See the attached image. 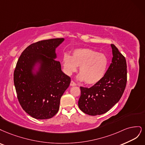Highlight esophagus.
Returning a JSON list of instances; mask_svg holds the SVG:
<instances>
[{
	"label": "esophagus",
	"instance_id": "1",
	"mask_svg": "<svg viewBox=\"0 0 145 145\" xmlns=\"http://www.w3.org/2000/svg\"><path fill=\"white\" fill-rule=\"evenodd\" d=\"M76 86V84L73 81H72L71 82V86Z\"/></svg>",
	"mask_w": 145,
	"mask_h": 145
}]
</instances>
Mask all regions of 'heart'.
Instances as JSON below:
<instances>
[{"mask_svg": "<svg viewBox=\"0 0 145 145\" xmlns=\"http://www.w3.org/2000/svg\"><path fill=\"white\" fill-rule=\"evenodd\" d=\"M63 62L64 71L68 74L76 72L79 67V79L90 85L103 78L108 66V59L104 55L88 48L75 49L72 57L65 54Z\"/></svg>", "mask_w": 145, "mask_h": 145, "instance_id": "b5f03b06", "label": "heart"}]
</instances>
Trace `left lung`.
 Listing matches in <instances>:
<instances>
[{
  "mask_svg": "<svg viewBox=\"0 0 145 145\" xmlns=\"http://www.w3.org/2000/svg\"><path fill=\"white\" fill-rule=\"evenodd\" d=\"M112 62L101 80L90 88L81 87L78 106L84 113L96 116L108 111L122 97L127 81L126 59L118 49L111 44Z\"/></svg>",
  "mask_w": 145,
  "mask_h": 145,
  "instance_id": "obj_1",
  "label": "left lung"
}]
</instances>
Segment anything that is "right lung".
<instances>
[{
  "mask_svg": "<svg viewBox=\"0 0 145 145\" xmlns=\"http://www.w3.org/2000/svg\"><path fill=\"white\" fill-rule=\"evenodd\" d=\"M63 38L39 41L29 45L18 58L14 83L18 102L29 115L37 119L52 118L58 113L60 99L71 83L61 71L55 49ZM40 64L38 71L34 66Z\"/></svg>",
  "mask_w": 145,
  "mask_h": 145,
  "instance_id": "obj_1",
  "label": "right lung"
}]
</instances>
